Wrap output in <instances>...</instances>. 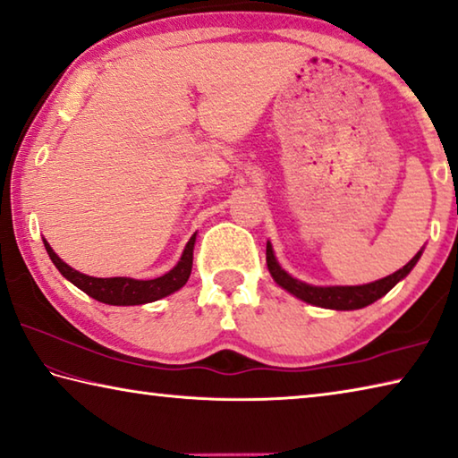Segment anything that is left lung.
<instances>
[{
    "mask_svg": "<svg viewBox=\"0 0 458 458\" xmlns=\"http://www.w3.org/2000/svg\"><path fill=\"white\" fill-rule=\"evenodd\" d=\"M422 251L424 250H420L406 266L398 269V272L389 274V276H386V278L376 280V282L359 284V286H312V284L296 280L294 276H290L286 269L280 266V261L276 259L274 247L269 242L266 245V261H267V269H269V274H272L274 282L278 284L280 288L290 292L292 296L304 300V302H309L312 306H320V309L357 310V309H365V306L373 304L381 296H386L387 292L395 286V284L406 278V276L418 264Z\"/></svg>",
    "mask_w": 458,
    "mask_h": 458,
    "instance_id": "1",
    "label": "left lung"
}]
</instances>
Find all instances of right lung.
<instances>
[{"instance_id": "right-lung-1", "label": "right lung", "mask_w": 458, "mask_h": 458, "mask_svg": "<svg viewBox=\"0 0 458 458\" xmlns=\"http://www.w3.org/2000/svg\"><path fill=\"white\" fill-rule=\"evenodd\" d=\"M42 242L58 272L71 284H74L79 290L85 292V294L111 306H138L156 302V300L174 294V292H178L186 282H189L192 272V250L194 242H197V233L189 239L178 264L172 267L170 272L154 280H136L125 278V276H117V278H95V276L81 274L56 256L47 239H42Z\"/></svg>"}]
</instances>
